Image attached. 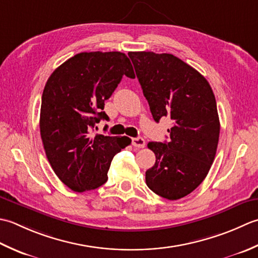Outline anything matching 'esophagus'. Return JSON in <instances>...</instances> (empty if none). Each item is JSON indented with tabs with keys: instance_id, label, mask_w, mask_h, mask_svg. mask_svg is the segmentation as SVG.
Segmentation results:
<instances>
[{
	"instance_id": "obj_1",
	"label": "esophagus",
	"mask_w": 258,
	"mask_h": 258,
	"mask_svg": "<svg viewBox=\"0 0 258 258\" xmlns=\"http://www.w3.org/2000/svg\"><path fill=\"white\" fill-rule=\"evenodd\" d=\"M133 146L137 148H144L146 146V141L144 138H133Z\"/></svg>"
}]
</instances>
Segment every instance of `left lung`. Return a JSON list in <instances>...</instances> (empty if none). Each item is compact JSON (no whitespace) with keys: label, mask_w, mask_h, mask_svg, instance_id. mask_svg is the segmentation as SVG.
Returning a JSON list of instances; mask_svg holds the SVG:
<instances>
[{"label":"left lung","mask_w":258,"mask_h":258,"mask_svg":"<svg viewBox=\"0 0 258 258\" xmlns=\"http://www.w3.org/2000/svg\"><path fill=\"white\" fill-rule=\"evenodd\" d=\"M152 118L172 120L169 143L148 144L156 162L146 183L157 195L176 201L206 178L216 155L220 123L216 99L197 70L169 53L129 52Z\"/></svg>","instance_id":"obj_1"}]
</instances>
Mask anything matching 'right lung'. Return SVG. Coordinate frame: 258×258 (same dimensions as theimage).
Wrapping results in <instances>:
<instances>
[{
    "mask_svg": "<svg viewBox=\"0 0 258 258\" xmlns=\"http://www.w3.org/2000/svg\"><path fill=\"white\" fill-rule=\"evenodd\" d=\"M134 68L121 52H82L57 67L45 83L40 134L52 169L66 186L82 192L102 186L115 154L131 144L128 137L92 136L108 100ZM107 128V127H106Z\"/></svg>",
    "mask_w": 258,
    "mask_h": 258,
    "instance_id": "1",
    "label": "right lung"
}]
</instances>
